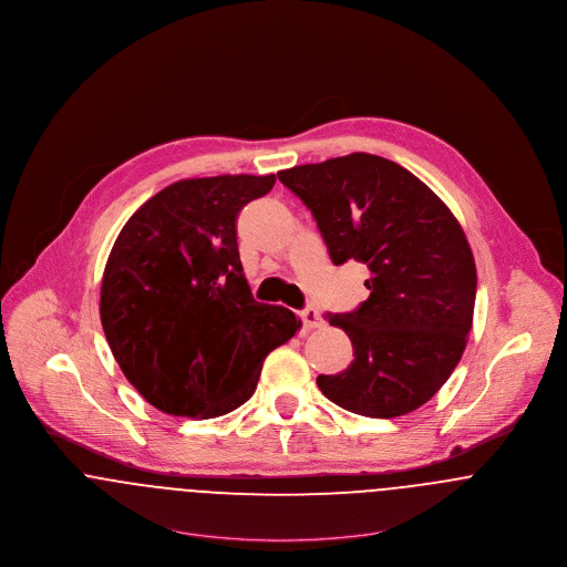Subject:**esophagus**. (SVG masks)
I'll list each match as a JSON object with an SVG mask.
<instances>
[{"label": "esophagus", "instance_id": "1", "mask_svg": "<svg viewBox=\"0 0 567 567\" xmlns=\"http://www.w3.org/2000/svg\"><path fill=\"white\" fill-rule=\"evenodd\" d=\"M301 323L306 330H317L323 326V319L321 315L315 310V308H303L300 312Z\"/></svg>", "mask_w": 567, "mask_h": 567}]
</instances>
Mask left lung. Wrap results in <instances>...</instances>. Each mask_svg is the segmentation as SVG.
Listing matches in <instances>:
<instances>
[{
  "mask_svg": "<svg viewBox=\"0 0 567 567\" xmlns=\"http://www.w3.org/2000/svg\"><path fill=\"white\" fill-rule=\"evenodd\" d=\"M310 209L333 266L368 269L370 296L328 315L355 360L317 385L338 406L399 417L433 399L463 358L477 274L450 207L396 163L355 152L278 173Z\"/></svg>",
  "mask_w": 567,
  "mask_h": 567,
  "instance_id": "obj_1",
  "label": "left lung"
}]
</instances>
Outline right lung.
Here are the masks:
<instances>
[{"mask_svg":"<svg viewBox=\"0 0 567 567\" xmlns=\"http://www.w3.org/2000/svg\"><path fill=\"white\" fill-rule=\"evenodd\" d=\"M276 175L179 179L145 200L104 267L101 321L115 362L152 406L218 417L257 390L269 351L301 321L259 303L244 278L237 214Z\"/></svg>","mask_w":567,"mask_h":567,"instance_id":"add662e5","label":"right lung"}]
</instances>
